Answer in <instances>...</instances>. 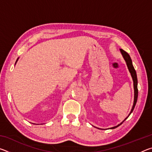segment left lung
<instances>
[{
	"label": "left lung",
	"mask_w": 152,
	"mask_h": 152,
	"mask_svg": "<svg viewBox=\"0 0 152 152\" xmlns=\"http://www.w3.org/2000/svg\"><path fill=\"white\" fill-rule=\"evenodd\" d=\"M120 51H121V53L122 56L124 58V60L126 62V64H127V66L128 68V70L129 71V72L131 74V76L132 77V79H133V88H134V101H133V107H132V109L131 110V111L129 113V114L128 116L125 118V119L123 121L120 123V124L117 125V126H115V127H111L110 129H115L117 128V127H119V125H121L122 124V123L125 121L129 117V116L131 115V113L133 112V109H134L135 106L136 104V102H137V96H138V90H137V74H136V71L135 70L134 67L133 66V64H132V59H131L130 56L128 54V53L122 49H120ZM98 128V127H96ZM99 129V128H98Z\"/></svg>",
	"instance_id": "1"
}]
</instances>
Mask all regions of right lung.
I'll list each match as a JSON object with an SVG mask.
<instances>
[{
  "label": "right lung",
  "instance_id": "right-lung-1",
  "mask_svg": "<svg viewBox=\"0 0 152 152\" xmlns=\"http://www.w3.org/2000/svg\"><path fill=\"white\" fill-rule=\"evenodd\" d=\"M18 60H19V58H17V61H16V62H15V64H17V61H18Z\"/></svg>",
  "mask_w": 152,
  "mask_h": 152
}]
</instances>
